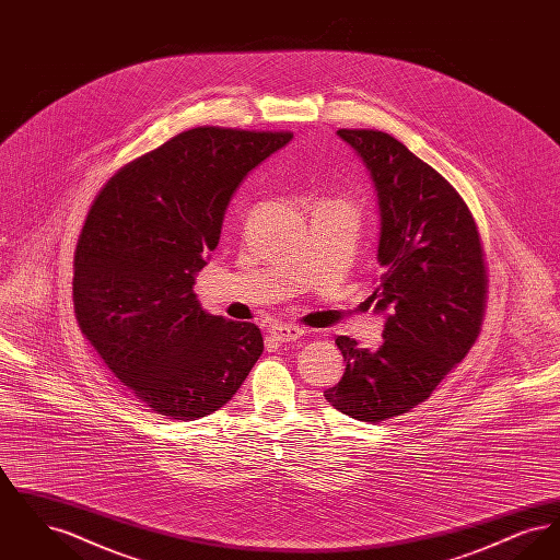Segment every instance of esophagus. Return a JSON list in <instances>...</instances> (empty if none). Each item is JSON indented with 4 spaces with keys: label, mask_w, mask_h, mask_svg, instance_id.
Wrapping results in <instances>:
<instances>
[{
    "label": "esophagus",
    "mask_w": 560,
    "mask_h": 560,
    "mask_svg": "<svg viewBox=\"0 0 560 560\" xmlns=\"http://www.w3.org/2000/svg\"><path fill=\"white\" fill-rule=\"evenodd\" d=\"M270 338L277 340V342H293L298 338L304 336V329L302 327H295V325H272L270 327Z\"/></svg>",
    "instance_id": "obj_1"
}]
</instances>
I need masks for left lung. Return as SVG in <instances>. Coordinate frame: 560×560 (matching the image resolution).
<instances>
[{"mask_svg": "<svg viewBox=\"0 0 560 560\" xmlns=\"http://www.w3.org/2000/svg\"><path fill=\"white\" fill-rule=\"evenodd\" d=\"M338 136L361 155L377 190L382 275L368 304L386 323L377 350L336 338L347 370L325 399L375 424L424 402L470 352L485 317L487 267L475 215L434 167L390 133Z\"/></svg>", "mask_w": 560, "mask_h": 560, "instance_id": "obj_1", "label": "left lung"}]
</instances>
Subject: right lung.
Segmentation results:
<instances>
[{
    "mask_svg": "<svg viewBox=\"0 0 560 560\" xmlns=\"http://www.w3.org/2000/svg\"><path fill=\"white\" fill-rule=\"evenodd\" d=\"M292 136L176 133L126 163L83 222L73 260L81 334L136 399L170 420L220 409L265 350L258 325L208 315L192 283L235 188Z\"/></svg>",
    "mask_w": 560,
    "mask_h": 560,
    "instance_id": "right-lung-1",
    "label": "right lung"
}]
</instances>
